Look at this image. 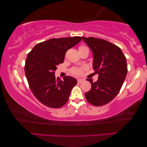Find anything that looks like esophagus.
Returning a JSON list of instances; mask_svg holds the SVG:
<instances>
[{"mask_svg":"<svg viewBox=\"0 0 147 147\" xmlns=\"http://www.w3.org/2000/svg\"><path fill=\"white\" fill-rule=\"evenodd\" d=\"M83 81V79H81V78H78V82L79 83H82Z\"/></svg>","mask_w":147,"mask_h":147,"instance_id":"34e87169","label":"esophagus"}]
</instances>
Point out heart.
I'll list each match as a JSON object with an SVG mask.
<instances>
[{
	"label": "heart",
	"mask_w": 147,
	"mask_h": 147,
	"mask_svg": "<svg viewBox=\"0 0 147 147\" xmlns=\"http://www.w3.org/2000/svg\"><path fill=\"white\" fill-rule=\"evenodd\" d=\"M86 47L85 46H81L79 47V50L81 49H86ZM72 73L74 74H76V75H79V74H81L82 73V70H81V69H79V68H74L73 69V70H72Z\"/></svg>",
	"instance_id": "1"
}]
</instances>
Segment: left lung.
I'll return each mask as SVG.
<instances>
[{
	"mask_svg": "<svg viewBox=\"0 0 147 147\" xmlns=\"http://www.w3.org/2000/svg\"><path fill=\"white\" fill-rule=\"evenodd\" d=\"M93 55V69L98 79L91 83V89L85 93L86 100L96 106L110 102L122 87L127 75L126 59L119 47L107 41L93 37H82Z\"/></svg>",
	"mask_w": 147,
	"mask_h": 147,
	"instance_id": "obj_1",
	"label": "left lung"
}]
</instances>
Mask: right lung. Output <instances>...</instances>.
Listing matches in <instances>:
<instances>
[{"label":"right lung","mask_w":147,"mask_h":147,"mask_svg":"<svg viewBox=\"0 0 147 147\" xmlns=\"http://www.w3.org/2000/svg\"><path fill=\"white\" fill-rule=\"evenodd\" d=\"M81 40L80 36L52 38L36 45L28 54L26 78L34 95L46 106L60 108L68 102L77 79L66 76L61 80L55 78V71L64 62L66 52Z\"/></svg>","instance_id":"1"}]
</instances>
